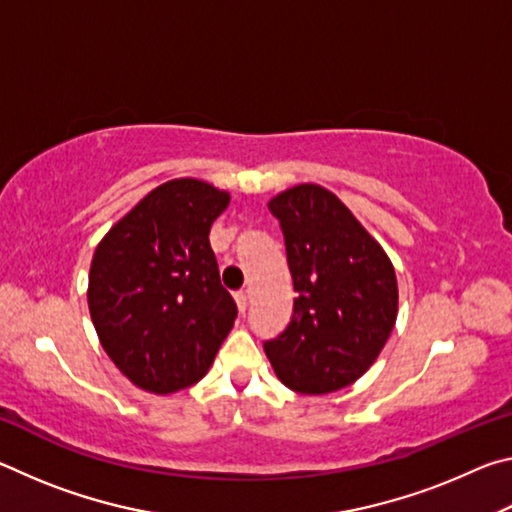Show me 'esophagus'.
<instances>
[{
  "label": "esophagus",
  "mask_w": 512,
  "mask_h": 512,
  "mask_svg": "<svg viewBox=\"0 0 512 512\" xmlns=\"http://www.w3.org/2000/svg\"><path fill=\"white\" fill-rule=\"evenodd\" d=\"M235 302H237V307H239L241 314H244V311L248 309V293L246 291H237L235 293Z\"/></svg>",
  "instance_id": "34e87169"
}]
</instances>
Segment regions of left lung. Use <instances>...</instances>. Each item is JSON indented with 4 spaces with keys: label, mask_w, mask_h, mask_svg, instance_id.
Returning <instances> with one entry per match:
<instances>
[{
    "label": "left lung",
    "mask_w": 512,
    "mask_h": 512,
    "mask_svg": "<svg viewBox=\"0 0 512 512\" xmlns=\"http://www.w3.org/2000/svg\"><path fill=\"white\" fill-rule=\"evenodd\" d=\"M268 210L280 221L298 296L289 327L264 343L266 357L291 391L334 393L375 363L393 332L395 268L325 187H291Z\"/></svg>",
    "instance_id": "1"
}]
</instances>
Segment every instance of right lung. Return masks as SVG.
<instances>
[{
  "instance_id": "1",
  "label": "right lung",
  "mask_w": 512,
  "mask_h": 512,
  "mask_svg": "<svg viewBox=\"0 0 512 512\" xmlns=\"http://www.w3.org/2000/svg\"><path fill=\"white\" fill-rule=\"evenodd\" d=\"M230 194L169 180L119 219L94 250L88 305L112 363L135 386L169 395L210 370L237 318L210 246Z\"/></svg>"
}]
</instances>
